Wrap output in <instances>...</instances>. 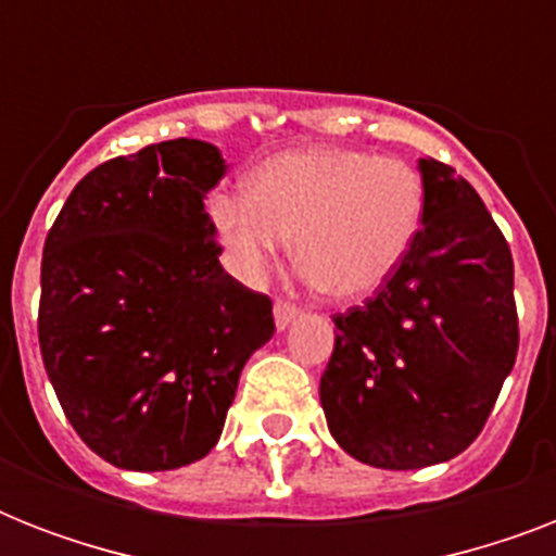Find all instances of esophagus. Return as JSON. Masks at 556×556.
<instances>
[{"instance_id": "34e87169", "label": "esophagus", "mask_w": 556, "mask_h": 556, "mask_svg": "<svg viewBox=\"0 0 556 556\" xmlns=\"http://www.w3.org/2000/svg\"><path fill=\"white\" fill-rule=\"evenodd\" d=\"M296 317H300V308H296V305H291V303L274 305V323H277L279 331H286L288 326L296 320Z\"/></svg>"}]
</instances>
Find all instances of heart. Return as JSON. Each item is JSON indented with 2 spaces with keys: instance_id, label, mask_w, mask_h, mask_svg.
<instances>
[{
  "instance_id": "obj_1",
  "label": "heart",
  "mask_w": 556,
  "mask_h": 556,
  "mask_svg": "<svg viewBox=\"0 0 556 556\" xmlns=\"http://www.w3.org/2000/svg\"><path fill=\"white\" fill-rule=\"evenodd\" d=\"M207 210L227 268L242 282H260L294 236L305 282L338 300H366L413 251L424 178L401 159L294 150L265 161L248 192H213Z\"/></svg>"
}]
</instances>
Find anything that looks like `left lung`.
Segmentation results:
<instances>
[{
  "label": "left lung",
  "instance_id": "obj_1",
  "mask_svg": "<svg viewBox=\"0 0 556 556\" xmlns=\"http://www.w3.org/2000/svg\"><path fill=\"white\" fill-rule=\"evenodd\" d=\"M424 218L378 296L334 317L320 378L329 432L383 470L456 458L482 432L519 346L514 260L479 192L418 159Z\"/></svg>",
  "mask_w": 556,
  "mask_h": 556
}]
</instances>
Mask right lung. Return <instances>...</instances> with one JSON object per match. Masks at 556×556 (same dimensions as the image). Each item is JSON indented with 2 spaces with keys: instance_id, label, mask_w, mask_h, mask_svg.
Segmentation results:
<instances>
[{
  "instance_id": "add662e5",
  "label": "right lung",
  "mask_w": 556,
  "mask_h": 556,
  "mask_svg": "<svg viewBox=\"0 0 556 556\" xmlns=\"http://www.w3.org/2000/svg\"><path fill=\"white\" fill-rule=\"evenodd\" d=\"M218 147L150 143L74 187L42 251L39 349L65 418L100 458L155 473L216 447L268 296L222 268L204 207Z\"/></svg>"
}]
</instances>
